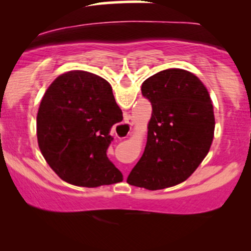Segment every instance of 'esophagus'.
Listing matches in <instances>:
<instances>
[{"mask_svg":"<svg viewBox=\"0 0 251 251\" xmlns=\"http://www.w3.org/2000/svg\"><path fill=\"white\" fill-rule=\"evenodd\" d=\"M132 125H133V119H132L131 116H126L125 117V122L120 127H122L123 132L125 133V135H127L129 133V131H131V127Z\"/></svg>","mask_w":251,"mask_h":251,"instance_id":"esophagus-1","label":"esophagus"}]
</instances>
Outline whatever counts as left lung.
<instances>
[{
	"mask_svg": "<svg viewBox=\"0 0 251 251\" xmlns=\"http://www.w3.org/2000/svg\"><path fill=\"white\" fill-rule=\"evenodd\" d=\"M152 105L145 151L127 177L131 185L162 190L186 180L208 154L214 138V107L197 76L165 70L143 82Z\"/></svg>",
	"mask_w": 251,
	"mask_h": 251,
	"instance_id": "left-lung-1",
	"label": "left lung"
}]
</instances>
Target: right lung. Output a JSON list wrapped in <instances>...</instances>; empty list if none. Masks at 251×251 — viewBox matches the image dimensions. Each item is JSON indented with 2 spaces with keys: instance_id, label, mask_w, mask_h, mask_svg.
<instances>
[{
  "instance_id": "obj_1",
  "label": "right lung",
  "mask_w": 251,
  "mask_h": 251,
  "mask_svg": "<svg viewBox=\"0 0 251 251\" xmlns=\"http://www.w3.org/2000/svg\"><path fill=\"white\" fill-rule=\"evenodd\" d=\"M111 85L72 71L46 91L36 118L37 143L46 162L67 183L85 188L119 183L122 172L107 158L112 126L122 120Z\"/></svg>"
}]
</instances>
